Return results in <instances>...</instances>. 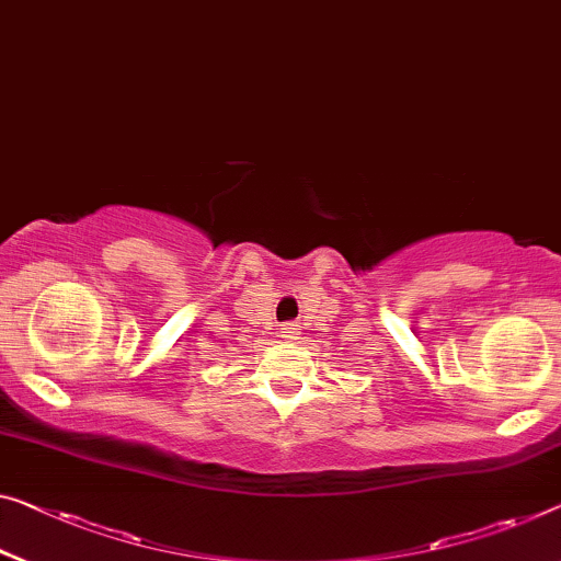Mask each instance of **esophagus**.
I'll use <instances>...</instances> for the list:
<instances>
[{
	"instance_id": "1",
	"label": "esophagus",
	"mask_w": 561,
	"mask_h": 561,
	"mask_svg": "<svg viewBox=\"0 0 561 561\" xmlns=\"http://www.w3.org/2000/svg\"><path fill=\"white\" fill-rule=\"evenodd\" d=\"M280 333H283V339H288V341H296L298 335H300V323H298V321H288V323H283Z\"/></svg>"
}]
</instances>
